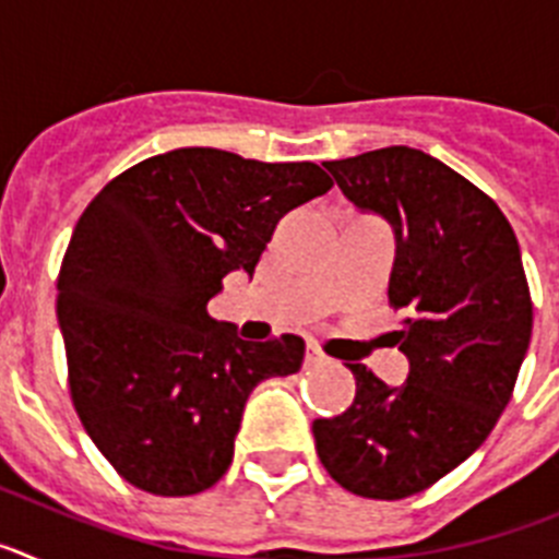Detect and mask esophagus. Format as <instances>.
I'll return each instance as SVG.
<instances>
[{
	"instance_id": "34e87169",
	"label": "esophagus",
	"mask_w": 559,
	"mask_h": 559,
	"mask_svg": "<svg viewBox=\"0 0 559 559\" xmlns=\"http://www.w3.org/2000/svg\"><path fill=\"white\" fill-rule=\"evenodd\" d=\"M328 355L322 353V347H316V344H308V349H305V367H322V364H328Z\"/></svg>"
}]
</instances>
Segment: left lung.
I'll list each match as a JSON object with an SVG mask.
<instances>
[{
	"label": "left lung",
	"mask_w": 559,
	"mask_h": 559,
	"mask_svg": "<svg viewBox=\"0 0 559 559\" xmlns=\"http://www.w3.org/2000/svg\"><path fill=\"white\" fill-rule=\"evenodd\" d=\"M355 206L397 237L389 305L408 380L386 386L364 364L353 406L313 419L324 471L360 498L397 501L462 464L507 408L532 338L521 249L496 201L406 145L328 162Z\"/></svg>",
	"instance_id": "obj_1"
}]
</instances>
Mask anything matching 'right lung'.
I'll list each match as a JSON object with an SVG mask.
<instances>
[{"mask_svg": "<svg viewBox=\"0 0 559 559\" xmlns=\"http://www.w3.org/2000/svg\"><path fill=\"white\" fill-rule=\"evenodd\" d=\"M313 162L179 147L128 167L83 210L58 274L69 394L128 484L195 496L231 464L251 389L299 372L305 341H240L206 302L254 274L285 212L324 195Z\"/></svg>", "mask_w": 559, "mask_h": 559, "instance_id": "add662e5", "label": "right lung"}]
</instances>
